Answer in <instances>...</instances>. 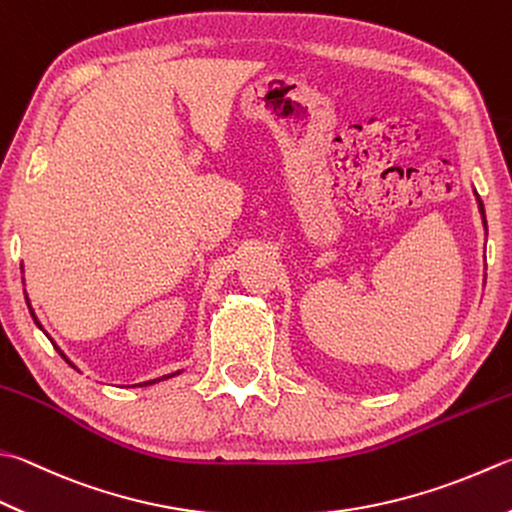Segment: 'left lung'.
<instances>
[{
    "instance_id": "obj_1",
    "label": "left lung",
    "mask_w": 512,
    "mask_h": 512,
    "mask_svg": "<svg viewBox=\"0 0 512 512\" xmlns=\"http://www.w3.org/2000/svg\"><path fill=\"white\" fill-rule=\"evenodd\" d=\"M475 196H477V191H475ZM477 205H479V214H481V220H484V227H486V211H484V202H481V198L477 196ZM488 231V229H486Z\"/></svg>"
}]
</instances>
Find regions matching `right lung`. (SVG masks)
I'll use <instances>...</instances> for the list:
<instances>
[{
	"label": "right lung",
	"mask_w": 512,
	"mask_h": 512,
	"mask_svg": "<svg viewBox=\"0 0 512 512\" xmlns=\"http://www.w3.org/2000/svg\"><path fill=\"white\" fill-rule=\"evenodd\" d=\"M22 272H24V265H22ZM22 281H24V278H22ZM24 294H26V292H24ZM26 305H28V312H31V316H33V321H35V325H37V327H40V330L44 332V327H42V323H40V321H37V316H35V312H33V307H31V301H28V296H26ZM44 334H46V332H44ZM46 336H48V334H46ZM48 339H51V336H48ZM51 343H53V347H55V350H57V352H60V356H62V359H64L66 363H69V365H71V368H75V365H73V363L69 361V356H66V354H64V352L60 350V347H57V345H55V341H53V339H51ZM75 370H77V368H75ZM77 372H80V370H77ZM180 372H182V370H180ZM180 372H171V374H165V376H160V379H153V381H144V383H138V385H140V388H144V385H151V383H158V381H165V379H171V376H176V374H180Z\"/></svg>",
	"instance_id": "add662e5"
}]
</instances>
